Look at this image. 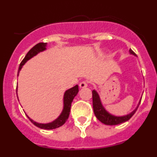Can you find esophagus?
I'll use <instances>...</instances> for the list:
<instances>
[{
    "mask_svg": "<svg viewBox=\"0 0 157 157\" xmlns=\"http://www.w3.org/2000/svg\"><path fill=\"white\" fill-rule=\"evenodd\" d=\"M87 86H88V83L86 82H81L79 83V87L80 88H86V87H87Z\"/></svg>",
    "mask_w": 157,
    "mask_h": 157,
    "instance_id": "obj_1",
    "label": "esophagus"
}]
</instances>
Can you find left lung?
<instances>
[{
	"label": "left lung",
	"mask_w": 157,
	"mask_h": 157,
	"mask_svg": "<svg viewBox=\"0 0 157 157\" xmlns=\"http://www.w3.org/2000/svg\"><path fill=\"white\" fill-rule=\"evenodd\" d=\"M130 54L132 55H135L134 52H133L131 49L129 50ZM93 94V108H94V112L95 114L96 117L98 118V120H100L102 123L105 124V125H118V124H120V123H123L124 122H127L130 120V118L132 117L133 115L135 113L136 110L138 109V106L140 105V102H141V98L140 99L139 102H138V105L136 107V109L134 111H132L131 112H130L129 114L125 115V116H115V115L111 114L110 112H109L106 109H105L104 105H102L101 101V98H100V96L98 94V93L94 90L92 91Z\"/></svg>",
	"instance_id": "obj_1"
}]
</instances>
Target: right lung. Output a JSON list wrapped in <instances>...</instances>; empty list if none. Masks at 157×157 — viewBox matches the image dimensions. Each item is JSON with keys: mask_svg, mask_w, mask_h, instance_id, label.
<instances>
[{"mask_svg": "<svg viewBox=\"0 0 157 157\" xmlns=\"http://www.w3.org/2000/svg\"><path fill=\"white\" fill-rule=\"evenodd\" d=\"M47 47V43H38L36 45H34L33 48L27 52V54L25 56L24 59L22 60L21 63L19 67V70H18V76H19V72L21 71L22 67H23V65L28 61L29 59H30L31 58H33L34 56H35L36 55L39 53V52H43V51L46 50ZM16 93H17V88H16ZM78 86L76 85L74 87L69 89V90H67L63 94V110H62L61 113L59 114V116L56 118V120H54L53 121L50 122V123H37V122L34 121V120L30 119L28 116H27L28 117L29 120L31 121V123L35 125L36 127H39L41 129H44V130H52V129H56L58 127H61L62 125H63L66 121L67 120L69 117V115H70V110H71V105L72 101L74 100L75 97L78 94ZM18 98V96H17Z\"/></svg>", "mask_w": 157, "mask_h": 157, "instance_id": "obj_1", "label": "right lung"}]
</instances>
